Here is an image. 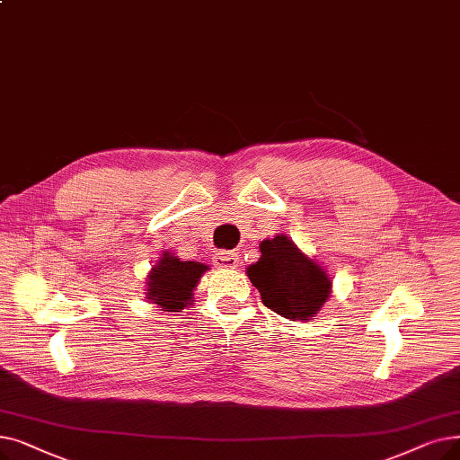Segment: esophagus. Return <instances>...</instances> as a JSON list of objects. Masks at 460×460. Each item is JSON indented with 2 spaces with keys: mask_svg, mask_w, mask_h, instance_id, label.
Instances as JSON below:
<instances>
[{
  "mask_svg": "<svg viewBox=\"0 0 460 460\" xmlns=\"http://www.w3.org/2000/svg\"><path fill=\"white\" fill-rule=\"evenodd\" d=\"M214 265L219 269H236L238 267V253L236 252H217L214 255Z\"/></svg>",
  "mask_w": 460,
  "mask_h": 460,
  "instance_id": "obj_1",
  "label": "esophagus"
}]
</instances>
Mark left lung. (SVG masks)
Masks as SVG:
<instances>
[{"label":"left lung","instance_id":"1","mask_svg":"<svg viewBox=\"0 0 460 460\" xmlns=\"http://www.w3.org/2000/svg\"><path fill=\"white\" fill-rule=\"evenodd\" d=\"M259 250L261 257L246 269V276L261 293L263 305L289 322L314 319L332 291L327 270L284 233L267 238Z\"/></svg>","mask_w":460,"mask_h":460}]
</instances>
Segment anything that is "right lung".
Wrapping results in <instances>:
<instances>
[{"label":"right lung","mask_w":460,"mask_h":460,"mask_svg":"<svg viewBox=\"0 0 460 460\" xmlns=\"http://www.w3.org/2000/svg\"><path fill=\"white\" fill-rule=\"evenodd\" d=\"M208 265L182 261L181 257L164 252L146 278V301L165 312H181L193 305V291L201 282Z\"/></svg>","instance_id":"right-lung-1"}]
</instances>
